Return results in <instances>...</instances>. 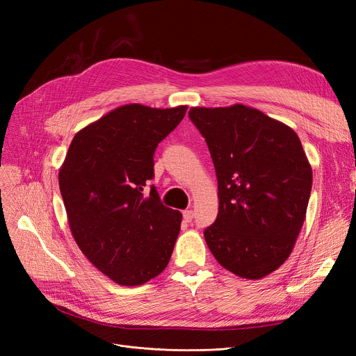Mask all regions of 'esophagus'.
Masks as SVG:
<instances>
[{"label": "esophagus", "mask_w": 356, "mask_h": 356, "mask_svg": "<svg viewBox=\"0 0 356 356\" xmlns=\"http://www.w3.org/2000/svg\"><path fill=\"white\" fill-rule=\"evenodd\" d=\"M182 215H184V220L187 222H190V221H193V218H195V211H193V209H186Z\"/></svg>", "instance_id": "obj_1"}]
</instances>
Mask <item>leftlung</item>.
Returning <instances> with one entry per match:
<instances>
[{
  "instance_id": "obj_1",
  "label": "left lung",
  "mask_w": 356,
  "mask_h": 356,
  "mask_svg": "<svg viewBox=\"0 0 356 356\" xmlns=\"http://www.w3.org/2000/svg\"><path fill=\"white\" fill-rule=\"evenodd\" d=\"M188 117L218 179V215L204 241L224 268L264 277L285 263L305 222L312 168L303 145L293 129L242 104Z\"/></svg>"
}]
</instances>
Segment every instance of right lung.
<instances>
[{
    "instance_id": "obj_1",
    "label": "right lung",
    "mask_w": 356,
    "mask_h": 356,
    "mask_svg": "<svg viewBox=\"0 0 356 356\" xmlns=\"http://www.w3.org/2000/svg\"><path fill=\"white\" fill-rule=\"evenodd\" d=\"M187 106L113 110L74 136L59 170V188L75 242L118 285H143L168 266L181 229L154 186V152Z\"/></svg>"
}]
</instances>
